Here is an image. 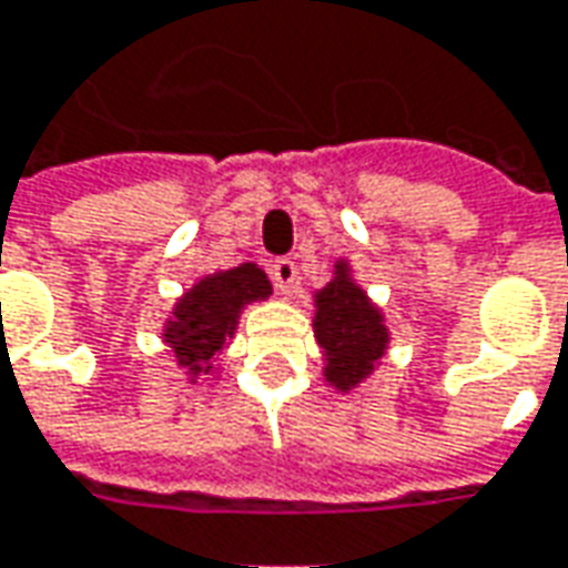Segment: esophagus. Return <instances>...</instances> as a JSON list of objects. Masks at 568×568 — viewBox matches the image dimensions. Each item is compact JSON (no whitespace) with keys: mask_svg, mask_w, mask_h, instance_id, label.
<instances>
[{"mask_svg":"<svg viewBox=\"0 0 568 568\" xmlns=\"http://www.w3.org/2000/svg\"><path fill=\"white\" fill-rule=\"evenodd\" d=\"M271 280L283 295H292V292L297 288L295 261H292V257H276V261L271 264Z\"/></svg>","mask_w":568,"mask_h":568,"instance_id":"34e87169","label":"esophagus"}]
</instances>
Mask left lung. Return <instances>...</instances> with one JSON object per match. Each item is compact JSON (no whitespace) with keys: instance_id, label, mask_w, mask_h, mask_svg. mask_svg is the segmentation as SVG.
<instances>
[{"instance_id":"left-lung-1","label":"left lung","mask_w":568,"mask_h":568,"mask_svg":"<svg viewBox=\"0 0 568 568\" xmlns=\"http://www.w3.org/2000/svg\"><path fill=\"white\" fill-rule=\"evenodd\" d=\"M316 341L325 353V381L338 390H351L375 368L387 328L381 313L368 304L366 292L347 276V264H338V276L316 292Z\"/></svg>"}]
</instances>
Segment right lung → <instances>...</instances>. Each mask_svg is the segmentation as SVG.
Wrapping results in <instances>:
<instances>
[{
	"label": "right lung",
	"mask_w": 568,
	"mask_h": 568,
	"mask_svg": "<svg viewBox=\"0 0 568 568\" xmlns=\"http://www.w3.org/2000/svg\"><path fill=\"white\" fill-rule=\"evenodd\" d=\"M267 295H271L267 273L255 264H243L233 271L205 276L178 301L174 320L165 325V341L178 356V363L190 372V378L212 372V359L224 351V344L233 335L243 304Z\"/></svg>",
	"instance_id": "add662e5"
}]
</instances>
